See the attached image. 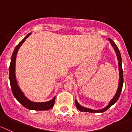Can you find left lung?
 Segmentation results:
<instances>
[{
  "instance_id": "8db88e82",
  "label": "left lung",
  "mask_w": 132,
  "mask_h": 132,
  "mask_svg": "<svg viewBox=\"0 0 132 132\" xmlns=\"http://www.w3.org/2000/svg\"><path fill=\"white\" fill-rule=\"evenodd\" d=\"M109 40L111 43V45L113 46L114 49L115 51H116V53L118 57V65H119V85H118V88L117 92L115 95V96H114L113 98L111 100V102H109V104H108V105H107L105 108L102 109L100 110H93L91 109H88L86 107H82L81 105H80L79 104V103L76 101V107L77 108V109L79 111H81V112H105V111H107L109 107L112 106L113 104H114L116 102L117 100H118V98H119L120 96L122 88H123V69H122V60H121V56L120 51H119V49H118V46H116V44H115L114 42L111 39H109Z\"/></svg>"
}]
</instances>
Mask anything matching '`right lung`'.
Returning a JSON list of instances; mask_svg holds the SVG:
<instances>
[{"mask_svg": "<svg viewBox=\"0 0 132 132\" xmlns=\"http://www.w3.org/2000/svg\"><path fill=\"white\" fill-rule=\"evenodd\" d=\"M31 34V33L28 34L27 36L16 46L14 49V51L12 55L11 60L10 66H9V81H10L11 88L12 92L13 95L16 98V100L19 102L21 104H22L25 108L30 110H36V111H46V110L50 109L53 107L55 101V96L51 100L46 102H34L28 100L26 96L24 95L23 93L21 91L18 85L17 81H16V76H15V62L16 55H17L18 51L20 46L22 45L23 43L25 42L27 37Z\"/></svg>", "mask_w": 132, "mask_h": 132, "instance_id": "add662e5", "label": "right lung"}]
</instances>
